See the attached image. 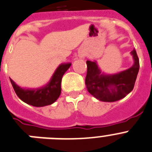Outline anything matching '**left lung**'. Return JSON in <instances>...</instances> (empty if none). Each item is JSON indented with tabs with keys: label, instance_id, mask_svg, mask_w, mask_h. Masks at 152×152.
<instances>
[{
	"label": "left lung",
	"instance_id": "obj_1",
	"mask_svg": "<svg viewBox=\"0 0 152 152\" xmlns=\"http://www.w3.org/2000/svg\"><path fill=\"white\" fill-rule=\"evenodd\" d=\"M134 64L129 69L113 75L102 73L96 61L87 60L86 86L88 92L102 102H115L124 98L134 88L139 70L136 50L131 52Z\"/></svg>",
	"mask_w": 152,
	"mask_h": 152
}]
</instances>
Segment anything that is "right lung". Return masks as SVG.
Returning a JSON list of instances; mask_svg holds the SVG:
<instances>
[{
	"mask_svg": "<svg viewBox=\"0 0 152 152\" xmlns=\"http://www.w3.org/2000/svg\"><path fill=\"white\" fill-rule=\"evenodd\" d=\"M70 66V63L60 64L53 75L50 81L45 86L39 89H23L10 78V83L17 96L27 104L36 107L51 105L57 100L61 93L62 78Z\"/></svg>",
	"mask_w": 152,
	"mask_h": 152,
	"instance_id": "obj_1",
	"label": "right lung"
}]
</instances>
